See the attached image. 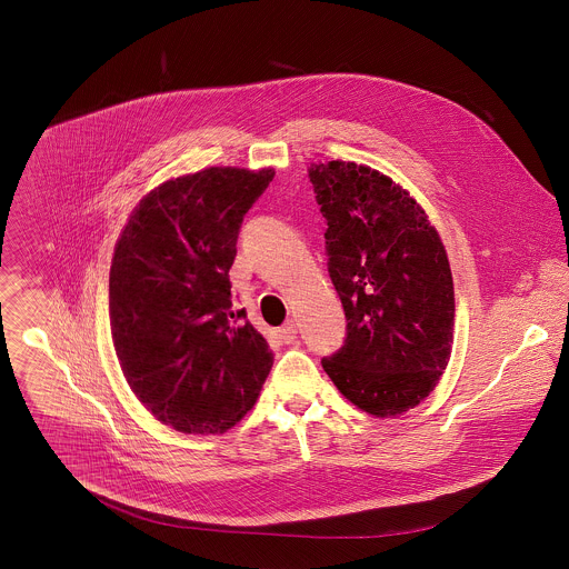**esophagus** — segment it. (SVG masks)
I'll use <instances>...</instances> for the list:
<instances>
[{
	"instance_id": "34e87169",
	"label": "esophagus",
	"mask_w": 569,
	"mask_h": 569,
	"mask_svg": "<svg viewBox=\"0 0 569 569\" xmlns=\"http://www.w3.org/2000/svg\"><path fill=\"white\" fill-rule=\"evenodd\" d=\"M278 332H280V339H282L284 343H293L296 337H298V325H296V322H287Z\"/></svg>"
}]
</instances>
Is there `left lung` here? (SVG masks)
Listing matches in <instances>:
<instances>
[{"mask_svg":"<svg viewBox=\"0 0 569 569\" xmlns=\"http://www.w3.org/2000/svg\"><path fill=\"white\" fill-rule=\"evenodd\" d=\"M322 206L328 273L346 343L326 375L377 418L401 416L438 386L453 346L456 298L447 249L422 206L363 163H311Z\"/></svg>","mask_w":569,"mask_h":569,"instance_id":"8db88e82","label":"left lung"}]
</instances>
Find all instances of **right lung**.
Returning <instances> with one entry per match:
<instances>
[{"instance_id":"right-lung-1","label":"right lung","mask_w":569,"mask_h":569,"mask_svg":"<svg viewBox=\"0 0 569 569\" xmlns=\"http://www.w3.org/2000/svg\"><path fill=\"white\" fill-rule=\"evenodd\" d=\"M273 174L210 166L172 177L140 199L113 249L109 322L122 375L181 433L232 429L273 366L267 339L239 325L228 276L244 212Z\"/></svg>"}]
</instances>
